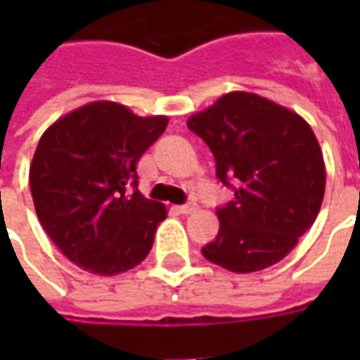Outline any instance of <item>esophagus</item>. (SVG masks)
Masks as SVG:
<instances>
[{"label": "esophagus", "mask_w": 360, "mask_h": 360, "mask_svg": "<svg viewBox=\"0 0 360 360\" xmlns=\"http://www.w3.org/2000/svg\"><path fill=\"white\" fill-rule=\"evenodd\" d=\"M177 212H179V214H193V212H196V204L188 202L183 204V206H177Z\"/></svg>", "instance_id": "1"}]
</instances>
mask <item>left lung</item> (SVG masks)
<instances>
[{"mask_svg": "<svg viewBox=\"0 0 360 360\" xmlns=\"http://www.w3.org/2000/svg\"><path fill=\"white\" fill-rule=\"evenodd\" d=\"M187 127L216 158L235 200L216 210L219 233L206 260L235 274L278 264L316 219L326 188L322 148L304 119L255 92H227Z\"/></svg>", "mask_w": 360, "mask_h": 360, "instance_id": "obj_1", "label": "left lung"}]
</instances>
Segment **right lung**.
<instances>
[{
    "mask_svg": "<svg viewBox=\"0 0 360 360\" xmlns=\"http://www.w3.org/2000/svg\"><path fill=\"white\" fill-rule=\"evenodd\" d=\"M167 121L98 100L44 131L28 175L36 214L56 247L82 270L123 274L152 249L167 208L139 191L127 195V187L136 185V164Z\"/></svg>",
    "mask_w": 360,
    "mask_h": 360,
    "instance_id": "obj_1",
    "label": "right lung"
}]
</instances>
